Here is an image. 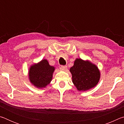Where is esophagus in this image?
I'll return each instance as SVG.
<instances>
[{
	"mask_svg": "<svg viewBox=\"0 0 124 124\" xmlns=\"http://www.w3.org/2000/svg\"><path fill=\"white\" fill-rule=\"evenodd\" d=\"M61 69L62 70H67V66H61Z\"/></svg>",
	"mask_w": 124,
	"mask_h": 124,
	"instance_id": "1",
	"label": "esophagus"
}]
</instances>
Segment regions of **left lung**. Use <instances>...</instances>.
<instances>
[{"label":"left lung","mask_w":124,"mask_h":124,"mask_svg":"<svg viewBox=\"0 0 124 124\" xmlns=\"http://www.w3.org/2000/svg\"><path fill=\"white\" fill-rule=\"evenodd\" d=\"M70 71L72 74V82L79 91H85L91 89L100 81L99 69L89 60L76 58Z\"/></svg>","instance_id":"1"}]
</instances>
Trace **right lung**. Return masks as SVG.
I'll list each match as a JSON object with an SVG mask.
<instances>
[{
    "label": "right lung",
    "instance_id": "1",
    "mask_svg": "<svg viewBox=\"0 0 124 124\" xmlns=\"http://www.w3.org/2000/svg\"><path fill=\"white\" fill-rule=\"evenodd\" d=\"M55 68L49 64L46 59L31 65L28 70V79L32 85L43 89L51 83Z\"/></svg>",
    "mask_w": 124,
    "mask_h": 124
}]
</instances>
